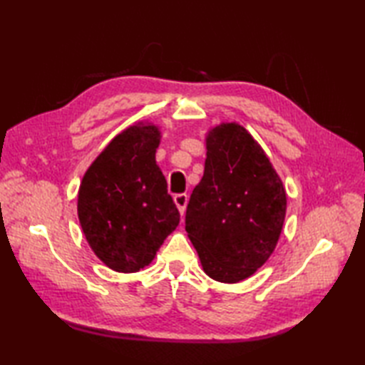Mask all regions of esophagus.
<instances>
[{
    "instance_id": "1",
    "label": "esophagus",
    "mask_w": 365,
    "mask_h": 365,
    "mask_svg": "<svg viewBox=\"0 0 365 365\" xmlns=\"http://www.w3.org/2000/svg\"><path fill=\"white\" fill-rule=\"evenodd\" d=\"M174 202L178 208V212H180V215H183L185 208H187V204H188V195H175Z\"/></svg>"
}]
</instances>
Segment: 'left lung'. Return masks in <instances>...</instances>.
Listing matches in <instances>:
<instances>
[{
	"mask_svg": "<svg viewBox=\"0 0 365 365\" xmlns=\"http://www.w3.org/2000/svg\"><path fill=\"white\" fill-rule=\"evenodd\" d=\"M285 210L281 178L254 138L238 123L208 131L204 177L185 216L205 273L226 284L255 273L274 251Z\"/></svg>",
	"mask_w": 365,
	"mask_h": 365,
	"instance_id": "8db88e82",
	"label": "left lung"
}]
</instances>
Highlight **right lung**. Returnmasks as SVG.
I'll list each match as a JSON object with an SVG mask.
<instances>
[{"instance_id": "add662e5", "label": "right lung", "mask_w": 365, "mask_h": 365, "mask_svg": "<svg viewBox=\"0 0 365 365\" xmlns=\"http://www.w3.org/2000/svg\"><path fill=\"white\" fill-rule=\"evenodd\" d=\"M160 131L138 123L122 131L92 163L78 191V218L92 251L119 273H135L180 221L155 163Z\"/></svg>"}]
</instances>
